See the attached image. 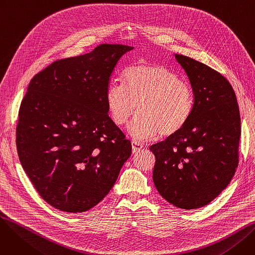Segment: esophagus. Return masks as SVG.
I'll list each match as a JSON object with an SVG mask.
<instances>
[{"mask_svg": "<svg viewBox=\"0 0 255 255\" xmlns=\"http://www.w3.org/2000/svg\"><path fill=\"white\" fill-rule=\"evenodd\" d=\"M131 144H132V151H133V153L138 152V151H140L143 148V144L141 142L137 141V140H132Z\"/></svg>", "mask_w": 255, "mask_h": 255, "instance_id": "obj_1", "label": "esophagus"}]
</instances>
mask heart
I'll return each instance as SVG.
<instances>
[{
    "label": "heart",
    "instance_id": "b5f03b06",
    "mask_svg": "<svg viewBox=\"0 0 255 255\" xmlns=\"http://www.w3.org/2000/svg\"><path fill=\"white\" fill-rule=\"evenodd\" d=\"M125 87L111 84L105 99L117 125H124L136 113L129 132L137 139L157 134L168 137L179 133L191 118L194 97L191 87L166 66L142 63L124 74Z\"/></svg>",
    "mask_w": 255,
    "mask_h": 255
}]
</instances>
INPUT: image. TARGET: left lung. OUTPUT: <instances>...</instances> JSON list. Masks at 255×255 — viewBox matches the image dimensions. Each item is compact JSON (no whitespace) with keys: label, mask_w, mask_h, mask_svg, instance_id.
Listing matches in <instances>:
<instances>
[{"label":"left lung","mask_w":255,"mask_h":255,"mask_svg":"<svg viewBox=\"0 0 255 255\" xmlns=\"http://www.w3.org/2000/svg\"><path fill=\"white\" fill-rule=\"evenodd\" d=\"M190 80L194 107L177 134L152 144L153 181L158 192L180 209H198L215 199L239 164L241 119L235 91L218 71L176 55Z\"/></svg>","instance_id":"1"}]
</instances>
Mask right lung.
I'll return each instance as SVG.
<instances>
[{
    "instance_id": "right-lung-1",
    "label": "right lung",
    "mask_w": 255,
    "mask_h": 255,
    "mask_svg": "<svg viewBox=\"0 0 255 255\" xmlns=\"http://www.w3.org/2000/svg\"><path fill=\"white\" fill-rule=\"evenodd\" d=\"M132 49L100 44L51 63L31 79L16 148L35 189L53 208L80 213L95 207L131 155L130 140L107 115L105 94L119 60Z\"/></svg>"
}]
</instances>
